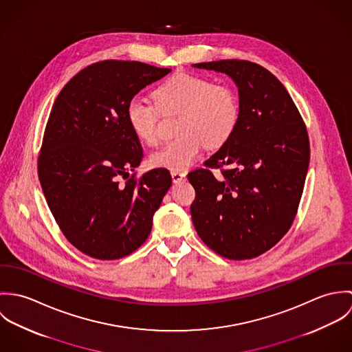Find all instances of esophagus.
Wrapping results in <instances>:
<instances>
[{
  "mask_svg": "<svg viewBox=\"0 0 352 352\" xmlns=\"http://www.w3.org/2000/svg\"><path fill=\"white\" fill-rule=\"evenodd\" d=\"M172 175V180L173 183H182L186 180V173L184 172H180V170H172L170 172Z\"/></svg>",
  "mask_w": 352,
  "mask_h": 352,
  "instance_id": "1",
  "label": "esophagus"
}]
</instances>
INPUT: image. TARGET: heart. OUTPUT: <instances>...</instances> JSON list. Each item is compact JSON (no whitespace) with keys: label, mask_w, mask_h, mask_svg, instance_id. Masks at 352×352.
I'll use <instances>...</instances> for the list:
<instances>
[{"label":"heart","mask_w":352,"mask_h":352,"mask_svg":"<svg viewBox=\"0 0 352 352\" xmlns=\"http://www.w3.org/2000/svg\"><path fill=\"white\" fill-rule=\"evenodd\" d=\"M151 101L135 96L127 104V122L134 135L153 146L158 142V120L164 113H182L177 126L179 140L153 151L149 162L154 168L184 170L208 148L223 145L234 133L240 119V102L228 84L190 73H177L162 82Z\"/></svg>","instance_id":"obj_1"}]
</instances>
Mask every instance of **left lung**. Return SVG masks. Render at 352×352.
Masks as SVG:
<instances>
[{
  "label": "left lung",
  "mask_w": 352,
  "mask_h": 352,
  "mask_svg": "<svg viewBox=\"0 0 352 352\" xmlns=\"http://www.w3.org/2000/svg\"><path fill=\"white\" fill-rule=\"evenodd\" d=\"M229 76L239 88L240 119L232 137L201 169L191 217L201 241L215 253L245 260L271 250L290 229L309 168V138L283 84L250 60L192 65ZM225 167L217 179L209 169Z\"/></svg>",
  "instance_id": "1"
}]
</instances>
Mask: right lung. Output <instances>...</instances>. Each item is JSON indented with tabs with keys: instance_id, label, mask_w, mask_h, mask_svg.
<instances>
[{
	"instance_id": "obj_1",
	"label": "right lung",
	"mask_w": 352,
	"mask_h": 352,
	"mask_svg": "<svg viewBox=\"0 0 352 352\" xmlns=\"http://www.w3.org/2000/svg\"><path fill=\"white\" fill-rule=\"evenodd\" d=\"M169 72L137 60L98 62L77 73L51 108L39 182L63 236L91 257L115 260L138 250L172 186L164 168L126 178L144 157L127 104Z\"/></svg>"
}]
</instances>
